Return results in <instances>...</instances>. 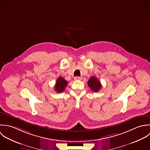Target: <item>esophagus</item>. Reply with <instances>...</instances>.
<instances>
[{
	"label": "esophagus",
	"mask_w": 150,
	"mask_h": 150,
	"mask_svg": "<svg viewBox=\"0 0 150 150\" xmlns=\"http://www.w3.org/2000/svg\"><path fill=\"white\" fill-rule=\"evenodd\" d=\"M82 78H81V77H79V76H75V78H74V79L75 80V81H79V80H81Z\"/></svg>",
	"instance_id": "1"
}]
</instances>
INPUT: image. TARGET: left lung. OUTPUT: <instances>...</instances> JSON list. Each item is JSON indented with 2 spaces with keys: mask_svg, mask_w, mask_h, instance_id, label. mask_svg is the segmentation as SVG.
Returning <instances> with one entry per match:
<instances>
[{
  "mask_svg": "<svg viewBox=\"0 0 150 150\" xmlns=\"http://www.w3.org/2000/svg\"><path fill=\"white\" fill-rule=\"evenodd\" d=\"M88 85L90 89L93 91L97 92L100 90L101 88V84L98 79L94 76H91L88 82Z\"/></svg>",
  "mask_w": 150,
  "mask_h": 150,
  "instance_id": "left-lung-1",
  "label": "left lung"
}]
</instances>
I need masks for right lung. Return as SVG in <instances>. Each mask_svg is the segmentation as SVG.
I'll use <instances>...</instances> for the list:
<instances>
[{"mask_svg": "<svg viewBox=\"0 0 150 150\" xmlns=\"http://www.w3.org/2000/svg\"><path fill=\"white\" fill-rule=\"evenodd\" d=\"M67 85H68V82L65 81L62 77L60 76L57 79L56 82V84L54 86L55 91H56L58 93H61L64 91Z\"/></svg>", "mask_w": 150, "mask_h": 150, "instance_id": "add662e5", "label": "right lung"}]
</instances>
